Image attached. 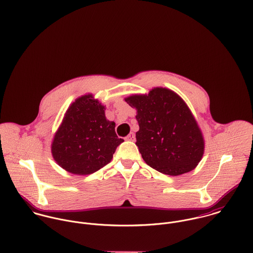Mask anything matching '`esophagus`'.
Returning a JSON list of instances; mask_svg holds the SVG:
<instances>
[{
	"label": "esophagus",
	"instance_id": "esophagus-1",
	"mask_svg": "<svg viewBox=\"0 0 253 253\" xmlns=\"http://www.w3.org/2000/svg\"><path fill=\"white\" fill-rule=\"evenodd\" d=\"M126 140L127 141H135V134L133 132H130L126 137Z\"/></svg>",
	"mask_w": 253,
	"mask_h": 253
}]
</instances>
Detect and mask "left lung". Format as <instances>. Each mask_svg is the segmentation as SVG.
<instances>
[{
	"label": "left lung",
	"mask_w": 253,
	"mask_h": 253,
	"mask_svg": "<svg viewBox=\"0 0 253 253\" xmlns=\"http://www.w3.org/2000/svg\"><path fill=\"white\" fill-rule=\"evenodd\" d=\"M137 110L136 143L145 163L154 169L180 175L193 170L203 158L202 131L184 100L174 91L155 87L148 94L125 98Z\"/></svg>",
	"instance_id": "1"
}]
</instances>
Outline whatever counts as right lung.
<instances>
[{
    "instance_id": "obj_1",
    "label": "right lung",
    "mask_w": 253,
    "mask_h": 253,
    "mask_svg": "<svg viewBox=\"0 0 253 253\" xmlns=\"http://www.w3.org/2000/svg\"><path fill=\"white\" fill-rule=\"evenodd\" d=\"M122 142L124 139L116 134L115 123L105 117V107L86 94L67 110L54 135L51 153L68 172L86 175L109 164Z\"/></svg>"
}]
</instances>
